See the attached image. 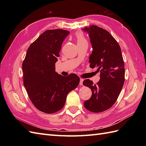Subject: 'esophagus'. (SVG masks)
<instances>
[{
    "instance_id": "34e87169",
    "label": "esophagus",
    "mask_w": 146,
    "mask_h": 146,
    "mask_svg": "<svg viewBox=\"0 0 146 146\" xmlns=\"http://www.w3.org/2000/svg\"><path fill=\"white\" fill-rule=\"evenodd\" d=\"M83 79L80 78V85H83Z\"/></svg>"
}]
</instances>
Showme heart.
Returning a JSON list of instances; mask_svg holds the SVG:
<instances>
[{
  "instance_id": "b5f03b06",
  "label": "heart",
  "mask_w": 146,
  "mask_h": 146,
  "mask_svg": "<svg viewBox=\"0 0 146 146\" xmlns=\"http://www.w3.org/2000/svg\"><path fill=\"white\" fill-rule=\"evenodd\" d=\"M76 40H77V44H80V43L86 42V40L84 36H83V34L81 33H76Z\"/></svg>"
}]
</instances>
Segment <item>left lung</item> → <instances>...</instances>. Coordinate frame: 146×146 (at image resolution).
<instances>
[{
	"instance_id": "8db88e82",
	"label": "left lung",
	"mask_w": 146,
	"mask_h": 146,
	"mask_svg": "<svg viewBox=\"0 0 146 146\" xmlns=\"http://www.w3.org/2000/svg\"><path fill=\"white\" fill-rule=\"evenodd\" d=\"M83 31L88 33L92 45L90 66L97 67V71L100 73L97 84L89 79L83 82L92 92L90 98L84 102V106L92 112H102L115 103L123 87L124 62L119 43L107 31L94 25L86 27Z\"/></svg>"
}]
</instances>
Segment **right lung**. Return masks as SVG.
<instances>
[{
	"label": "right lung",
	"mask_w": 146,
	"mask_h": 146,
	"mask_svg": "<svg viewBox=\"0 0 146 146\" xmlns=\"http://www.w3.org/2000/svg\"><path fill=\"white\" fill-rule=\"evenodd\" d=\"M69 34L60 29L46 31L30 45L23 63L24 85L33 105L42 112L60 110L80 83L76 74L63 76L55 71L62 42Z\"/></svg>",
	"instance_id": "obj_1"
}]
</instances>
